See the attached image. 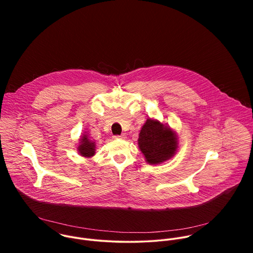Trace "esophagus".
<instances>
[{
    "instance_id": "34e87169",
    "label": "esophagus",
    "mask_w": 253,
    "mask_h": 253,
    "mask_svg": "<svg viewBox=\"0 0 253 253\" xmlns=\"http://www.w3.org/2000/svg\"><path fill=\"white\" fill-rule=\"evenodd\" d=\"M113 138H114V139H125V138H126V135H125V134H121V135H115Z\"/></svg>"
}]
</instances>
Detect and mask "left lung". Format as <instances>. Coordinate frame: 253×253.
<instances>
[{"label": "left lung", "instance_id": "8db88e82", "mask_svg": "<svg viewBox=\"0 0 253 253\" xmlns=\"http://www.w3.org/2000/svg\"><path fill=\"white\" fill-rule=\"evenodd\" d=\"M138 145L149 164H160L171 158L178 147L175 132L154 119H147L139 133Z\"/></svg>", "mask_w": 253, "mask_h": 253}]
</instances>
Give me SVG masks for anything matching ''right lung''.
Segmentation results:
<instances>
[{"instance_id": "add662e5", "label": "right lung", "mask_w": 253, "mask_h": 253, "mask_svg": "<svg viewBox=\"0 0 253 253\" xmlns=\"http://www.w3.org/2000/svg\"><path fill=\"white\" fill-rule=\"evenodd\" d=\"M80 145L78 146V151L80 155L84 157H92L95 154V142L90 140L87 135H83L80 139Z\"/></svg>"}]
</instances>
